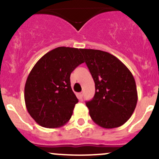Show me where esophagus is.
Instances as JSON below:
<instances>
[{
  "label": "esophagus",
  "instance_id": "obj_1",
  "mask_svg": "<svg viewBox=\"0 0 159 159\" xmlns=\"http://www.w3.org/2000/svg\"><path fill=\"white\" fill-rule=\"evenodd\" d=\"M83 96H84V93L81 92V93H79L78 94V98L79 100H81L82 98H83Z\"/></svg>",
  "mask_w": 159,
  "mask_h": 159
}]
</instances>
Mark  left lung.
<instances>
[{
    "mask_svg": "<svg viewBox=\"0 0 159 159\" xmlns=\"http://www.w3.org/2000/svg\"><path fill=\"white\" fill-rule=\"evenodd\" d=\"M84 62L95 82L94 97L86 102L92 120L99 126H121L131 117L138 102L132 72L110 53L81 48Z\"/></svg>",
    "mask_w": 159,
    "mask_h": 159,
    "instance_id": "obj_1",
    "label": "left lung"
}]
</instances>
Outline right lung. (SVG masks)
<instances>
[{"mask_svg":"<svg viewBox=\"0 0 159 159\" xmlns=\"http://www.w3.org/2000/svg\"><path fill=\"white\" fill-rule=\"evenodd\" d=\"M81 49L58 47L42 57L25 86V101L31 117L43 127L54 129L70 120L78 99L72 90L70 75L83 63Z\"/></svg>","mask_w":159,"mask_h":159,"instance_id":"1","label":"right lung"}]
</instances>
